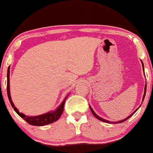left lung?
<instances>
[{
  "label": "left lung",
  "mask_w": 153,
  "mask_h": 153,
  "mask_svg": "<svg viewBox=\"0 0 153 153\" xmlns=\"http://www.w3.org/2000/svg\"><path fill=\"white\" fill-rule=\"evenodd\" d=\"M141 62H142V65H143V71H144V64H143V61L141 60ZM146 90H147V83L145 84V91H144V95H143V101H144V99H145V94H146ZM89 107H90V109H91V112H92V114H94V116L95 117H96V118H97L98 119H99V120H100V121H102V122H106V123H109V124H119V123H122V122H124V121H126V120H127L129 118H130V117H131V116H132L133 114H134L135 113V112L137 111V109H136L134 111V112H133L132 114H131L129 116V117H127V118H125L124 119H122V120H120V121H118V122H110V121H108V120H106V119H103V118H101V117H100L99 116H98L97 114H96V113H95V111L94 110H93V108H91V106H89Z\"/></svg>",
  "instance_id": "8db88e82"
}]
</instances>
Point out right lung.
I'll return each mask as SVG.
<instances>
[{
	"label": "right lung",
	"mask_w": 153,
	"mask_h": 153,
	"mask_svg": "<svg viewBox=\"0 0 153 153\" xmlns=\"http://www.w3.org/2000/svg\"><path fill=\"white\" fill-rule=\"evenodd\" d=\"M10 66L8 68V72H7V94H8V97L9 99V101L10 103V105L13 107V109L17 113V114L20 116L22 118H23L26 122L29 123V124L33 126H45L47 124H52L54 122H56L59 119V117L62 115L63 110H64V105L65 102L68 96H66V98L63 100V101L60 103V105L56 108L55 110L47 112V113L43 114L38 115V116H26L23 113L19 111V110L17 109V108L14 106L13 101H12L11 97H10Z\"/></svg>",
	"instance_id": "add662e5"
}]
</instances>
